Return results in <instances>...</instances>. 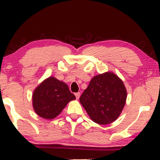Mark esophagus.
<instances>
[{"mask_svg": "<svg viewBox=\"0 0 160 160\" xmlns=\"http://www.w3.org/2000/svg\"><path fill=\"white\" fill-rule=\"evenodd\" d=\"M75 97H76V99H78L80 98V92L75 93Z\"/></svg>", "mask_w": 160, "mask_h": 160, "instance_id": "1", "label": "esophagus"}]
</instances>
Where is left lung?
Returning a JSON list of instances; mask_svg holds the SVG:
<instances>
[{
	"label": "left lung",
	"instance_id": "left-lung-1",
	"mask_svg": "<svg viewBox=\"0 0 160 160\" xmlns=\"http://www.w3.org/2000/svg\"><path fill=\"white\" fill-rule=\"evenodd\" d=\"M126 98L123 81L113 72H106L92 78L80 102L94 122L107 125L118 118Z\"/></svg>",
	"mask_w": 160,
	"mask_h": 160
}]
</instances>
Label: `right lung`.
Wrapping results in <instances>:
<instances>
[{
  "label": "right lung",
  "mask_w": 160,
  "mask_h": 160,
  "mask_svg": "<svg viewBox=\"0 0 160 160\" xmlns=\"http://www.w3.org/2000/svg\"><path fill=\"white\" fill-rule=\"evenodd\" d=\"M75 99L66 83L51 76L34 90L32 106L38 116L49 120L60 114L68 103Z\"/></svg>",
  "instance_id": "obj_1"
}]
</instances>
